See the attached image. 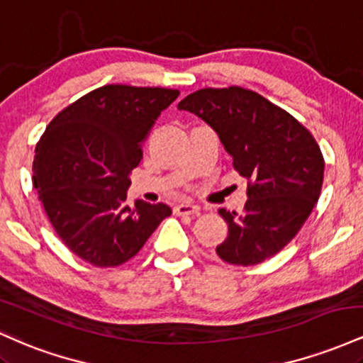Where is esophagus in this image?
<instances>
[{"label":"esophagus","mask_w":363,"mask_h":363,"mask_svg":"<svg viewBox=\"0 0 363 363\" xmlns=\"http://www.w3.org/2000/svg\"><path fill=\"white\" fill-rule=\"evenodd\" d=\"M174 213L176 215H196L199 213V206L193 205V203H181L174 208Z\"/></svg>","instance_id":"esophagus-1"}]
</instances>
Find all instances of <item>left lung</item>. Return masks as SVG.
<instances>
[{
	"label": "left lung",
	"instance_id": "left-lung-1",
	"mask_svg": "<svg viewBox=\"0 0 363 363\" xmlns=\"http://www.w3.org/2000/svg\"><path fill=\"white\" fill-rule=\"evenodd\" d=\"M210 124L247 179L244 211L218 213L228 235L216 245L228 264L252 266L280 252L318 203L324 157L312 133L281 107L242 86L196 90L179 102Z\"/></svg>",
	"mask_w": 363,
	"mask_h": 363
}]
</instances>
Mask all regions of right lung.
I'll return each mask as SVG.
<instances>
[{"mask_svg":"<svg viewBox=\"0 0 363 363\" xmlns=\"http://www.w3.org/2000/svg\"><path fill=\"white\" fill-rule=\"evenodd\" d=\"M179 90L104 85L69 104L35 147L34 186L45 215L73 254L114 268L140 252L172 210L126 203L129 174L160 112Z\"/></svg>","mask_w":363,"mask_h":363,"instance_id":"right-lung-1","label":"right lung"}]
</instances>
